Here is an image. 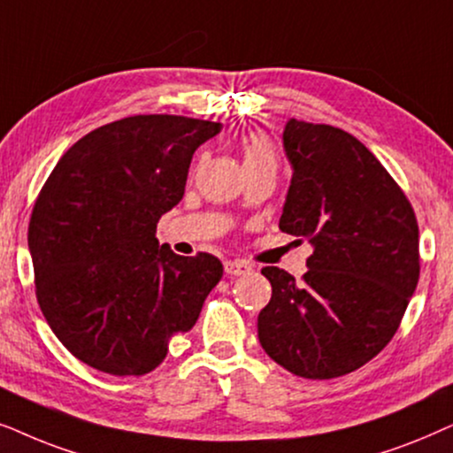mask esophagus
Returning a JSON list of instances; mask_svg holds the SVG:
<instances>
[{
    "label": "esophagus",
    "instance_id": "esophagus-1",
    "mask_svg": "<svg viewBox=\"0 0 453 453\" xmlns=\"http://www.w3.org/2000/svg\"><path fill=\"white\" fill-rule=\"evenodd\" d=\"M223 269H226V275L238 277V275L250 273L252 265L246 263V261H226V265H223Z\"/></svg>",
    "mask_w": 453,
    "mask_h": 453
}]
</instances>
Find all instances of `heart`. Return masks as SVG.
I'll return each instance as SVG.
<instances>
[{"label":"heart","instance_id":"obj_1","mask_svg":"<svg viewBox=\"0 0 453 453\" xmlns=\"http://www.w3.org/2000/svg\"><path fill=\"white\" fill-rule=\"evenodd\" d=\"M242 159H244V165H261V164L275 165L273 147H271L267 138L249 136L242 142Z\"/></svg>","mask_w":453,"mask_h":453}]
</instances>
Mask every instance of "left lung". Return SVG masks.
Masks as SVG:
<instances>
[{
  "instance_id": "8db88e82",
  "label": "left lung",
  "mask_w": 453,
  "mask_h": 453,
  "mask_svg": "<svg viewBox=\"0 0 453 453\" xmlns=\"http://www.w3.org/2000/svg\"><path fill=\"white\" fill-rule=\"evenodd\" d=\"M283 149L294 176L280 230L315 250L300 281L261 269L271 300L258 312V342L294 375L342 377L400 327L420 275L418 223L395 180L348 132L289 119Z\"/></svg>"
}]
</instances>
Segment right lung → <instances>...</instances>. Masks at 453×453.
<instances>
[{
	"label": "right lung",
	"mask_w": 453,
	"mask_h": 453,
	"mask_svg": "<svg viewBox=\"0 0 453 453\" xmlns=\"http://www.w3.org/2000/svg\"><path fill=\"white\" fill-rule=\"evenodd\" d=\"M219 122L130 116L88 132L45 180L28 221L35 294L58 340L110 375L164 363L172 335L195 327L223 265L173 255L157 221L184 196L195 150Z\"/></svg>",
	"instance_id": "add662e5"
}]
</instances>
